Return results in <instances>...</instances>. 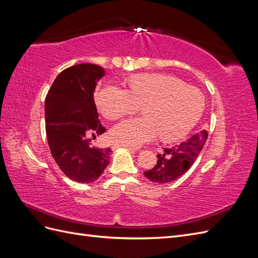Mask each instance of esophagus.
<instances>
[{
    "instance_id": "34e87169",
    "label": "esophagus",
    "mask_w": 258,
    "mask_h": 258,
    "mask_svg": "<svg viewBox=\"0 0 258 258\" xmlns=\"http://www.w3.org/2000/svg\"><path fill=\"white\" fill-rule=\"evenodd\" d=\"M116 148H127V150H129V151H132V152H138L137 148L130 147V146H127V145H122V144H114V145H113V150H116Z\"/></svg>"
}]
</instances>
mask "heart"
I'll return each mask as SVG.
<instances>
[{"label":"heart","instance_id":"obj_1","mask_svg":"<svg viewBox=\"0 0 258 258\" xmlns=\"http://www.w3.org/2000/svg\"><path fill=\"white\" fill-rule=\"evenodd\" d=\"M106 118L118 119L143 105V117H132L117 123L111 131L115 142L141 146L159 135L166 141H176L188 134L205 110V96L174 76L145 73L132 76L129 90L108 84L96 97Z\"/></svg>","mask_w":258,"mask_h":258}]
</instances>
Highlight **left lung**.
Returning a JSON list of instances; mask_svg holds the SVG:
<instances>
[{"instance_id": "obj_1", "label": "left lung", "mask_w": 258, "mask_h": 258, "mask_svg": "<svg viewBox=\"0 0 258 258\" xmlns=\"http://www.w3.org/2000/svg\"><path fill=\"white\" fill-rule=\"evenodd\" d=\"M208 139V131L201 130L181 144L171 148H163L157 154V165L145 171L144 175L155 183H170L182 176L188 170L204 148Z\"/></svg>"}]
</instances>
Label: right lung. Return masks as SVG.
I'll list each match as a JSON object with an SVG mask.
<instances>
[{
    "instance_id": "add662e5",
    "label": "right lung",
    "mask_w": 258,
    "mask_h": 258,
    "mask_svg": "<svg viewBox=\"0 0 258 258\" xmlns=\"http://www.w3.org/2000/svg\"><path fill=\"white\" fill-rule=\"evenodd\" d=\"M104 69L81 63L63 70L45 99L46 136L54 161L69 178L92 183L110 163L112 150L91 145L105 132L93 100Z\"/></svg>"
}]
</instances>
